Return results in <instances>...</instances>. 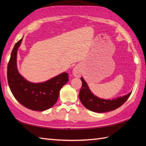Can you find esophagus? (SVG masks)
Masks as SVG:
<instances>
[{"instance_id":"esophagus-1","label":"esophagus","mask_w":146,"mask_h":146,"mask_svg":"<svg viewBox=\"0 0 146 146\" xmlns=\"http://www.w3.org/2000/svg\"><path fill=\"white\" fill-rule=\"evenodd\" d=\"M72 74L75 77H80V75L82 74V70L80 68L77 66H76V67H75L74 69H73Z\"/></svg>"}]
</instances>
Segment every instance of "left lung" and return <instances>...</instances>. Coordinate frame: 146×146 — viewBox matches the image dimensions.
I'll return each instance as SVG.
<instances>
[{
	"label": "left lung",
	"instance_id": "obj_1",
	"mask_svg": "<svg viewBox=\"0 0 146 146\" xmlns=\"http://www.w3.org/2000/svg\"><path fill=\"white\" fill-rule=\"evenodd\" d=\"M82 88L79 93V99L84 107L96 113L111 111L120 107L129 98L131 92L122 97H119L112 100L100 99L92 93L85 80L81 77Z\"/></svg>",
	"mask_w": 146,
	"mask_h": 146
}]
</instances>
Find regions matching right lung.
<instances>
[{
  "label": "right lung",
  "mask_w": 146,
  "mask_h": 146,
  "mask_svg": "<svg viewBox=\"0 0 146 146\" xmlns=\"http://www.w3.org/2000/svg\"><path fill=\"white\" fill-rule=\"evenodd\" d=\"M22 41L23 38L15 44L8 64V85L16 99L25 107L33 111H44L56 102L61 88L69 81L68 74L63 72L39 83L25 80L17 68V53Z\"/></svg>",
  "instance_id": "1"
}]
</instances>
